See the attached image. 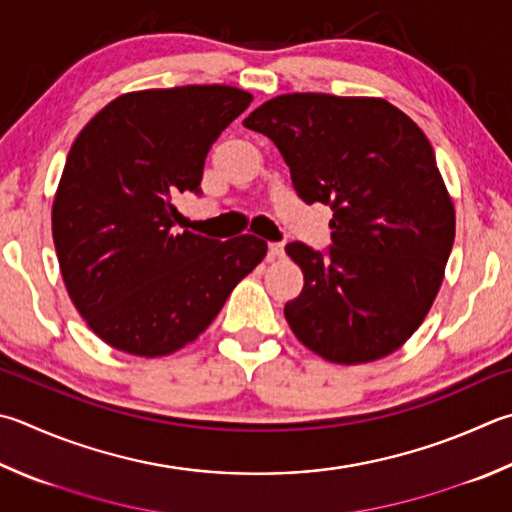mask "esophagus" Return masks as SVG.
Instances as JSON below:
<instances>
[{
    "label": "esophagus",
    "instance_id": "esophagus-1",
    "mask_svg": "<svg viewBox=\"0 0 512 512\" xmlns=\"http://www.w3.org/2000/svg\"><path fill=\"white\" fill-rule=\"evenodd\" d=\"M282 255H284V244H280V241H273V244H268V257L280 259Z\"/></svg>",
    "mask_w": 512,
    "mask_h": 512
}]
</instances>
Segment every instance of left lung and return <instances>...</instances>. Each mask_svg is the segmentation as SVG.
I'll return each instance as SVG.
<instances>
[{
  "instance_id": "1",
  "label": "left lung",
  "mask_w": 512,
  "mask_h": 512,
  "mask_svg": "<svg viewBox=\"0 0 512 512\" xmlns=\"http://www.w3.org/2000/svg\"><path fill=\"white\" fill-rule=\"evenodd\" d=\"M244 127L271 138L304 203L333 210L331 246L286 253L304 288L284 315L297 340L342 365L385 358L421 327L454 244V206L430 141L380 98L286 94Z\"/></svg>"
}]
</instances>
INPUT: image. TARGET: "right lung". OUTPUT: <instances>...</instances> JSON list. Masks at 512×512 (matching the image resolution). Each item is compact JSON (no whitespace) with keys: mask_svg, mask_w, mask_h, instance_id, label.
<instances>
[{"mask_svg":"<svg viewBox=\"0 0 512 512\" xmlns=\"http://www.w3.org/2000/svg\"><path fill=\"white\" fill-rule=\"evenodd\" d=\"M253 96L224 85L125 94L78 134L55 192L53 244L71 302L107 345L165 356L208 329L266 241L179 232L212 143Z\"/></svg>","mask_w":512,"mask_h":512,"instance_id":"obj_1","label":"right lung"}]
</instances>
